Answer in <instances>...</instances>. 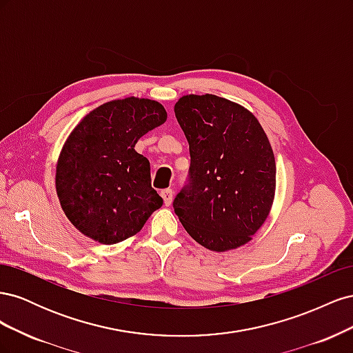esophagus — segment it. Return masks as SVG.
<instances>
[{
    "instance_id": "1",
    "label": "esophagus",
    "mask_w": 353,
    "mask_h": 353,
    "mask_svg": "<svg viewBox=\"0 0 353 353\" xmlns=\"http://www.w3.org/2000/svg\"><path fill=\"white\" fill-rule=\"evenodd\" d=\"M160 196H162L163 203H165L166 206H169L170 203H172V197H174V194H172V190H170V188H166V190H162V191H160Z\"/></svg>"
}]
</instances>
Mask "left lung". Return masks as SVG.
Listing matches in <instances>:
<instances>
[{
  "label": "left lung",
  "instance_id": "left-lung-1",
  "mask_svg": "<svg viewBox=\"0 0 353 353\" xmlns=\"http://www.w3.org/2000/svg\"><path fill=\"white\" fill-rule=\"evenodd\" d=\"M175 116L190 144V183L174 200L185 231L203 248L249 243L268 218L276 185L271 143L241 104L213 94L183 95Z\"/></svg>",
  "mask_w": 353,
  "mask_h": 353
}]
</instances>
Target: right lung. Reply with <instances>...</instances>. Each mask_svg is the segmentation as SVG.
I'll use <instances>...</instances> for the list:
<instances>
[{"label":"right lung","mask_w":353,"mask_h":353,"mask_svg":"<svg viewBox=\"0 0 353 353\" xmlns=\"http://www.w3.org/2000/svg\"><path fill=\"white\" fill-rule=\"evenodd\" d=\"M166 119L159 101L126 97L99 105L73 128L59 154L56 191L66 218L85 237L121 243L162 206L150 162L135 144Z\"/></svg>","instance_id":"right-lung-1"}]
</instances>
